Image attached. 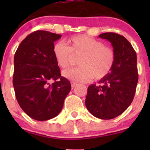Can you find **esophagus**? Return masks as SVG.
I'll use <instances>...</instances> for the list:
<instances>
[{
    "instance_id": "1",
    "label": "esophagus",
    "mask_w": 150,
    "mask_h": 150,
    "mask_svg": "<svg viewBox=\"0 0 150 150\" xmlns=\"http://www.w3.org/2000/svg\"><path fill=\"white\" fill-rule=\"evenodd\" d=\"M78 85V83H75V82H72L71 83V86H72V88H75V86Z\"/></svg>"
}]
</instances>
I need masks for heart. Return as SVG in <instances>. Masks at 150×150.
Wrapping results in <instances>:
<instances>
[{"label":"heart","mask_w":150,"mask_h":150,"mask_svg":"<svg viewBox=\"0 0 150 150\" xmlns=\"http://www.w3.org/2000/svg\"><path fill=\"white\" fill-rule=\"evenodd\" d=\"M66 43L59 41L53 46V56L59 67L69 65L72 54L81 57L78 62L80 67L64 69V78L73 82L86 83L93 77L102 79L111 71L115 62L114 51L100 40L81 35L72 36Z\"/></svg>","instance_id":"1"}]
</instances>
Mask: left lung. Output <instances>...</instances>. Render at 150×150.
I'll return each mask as SVG.
<instances>
[{"label": "left lung", "instance_id": "obj_1", "mask_svg": "<svg viewBox=\"0 0 150 150\" xmlns=\"http://www.w3.org/2000/svg\"><path fill=\"white\" fill-rule=\"evenodd\" d=\"M113 47L115 62L108 75L88 88L87 110L96 117L110 120L121 115L130 106L138 83L137 53L128 40L114 33L100 34Z\"/></svg>", "mask_w": 150, "mask_h": 150}]
</instances>
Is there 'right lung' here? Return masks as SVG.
I'll return each instance as SVG.
<instances>
[{
  "instance_id": "obj_1",
  "label": "right lung",
  "mask_w": 150,
  "mask_h": 150,
  "mask_svg": "<svg viewBox=\"0 0 150 150\" xmlns=\"http://www.w3.org/2000/svg\"><path fill=\"white\" fill-rule=\"evenodd\" d=\"M61 37L38 30L27 36L15 53L13 85L16 100L28 116L39 121L58 115L71 90L53 56L54 43ZM52 80L55 82L50 84Z\"/></svg>"
}]
</instances>
